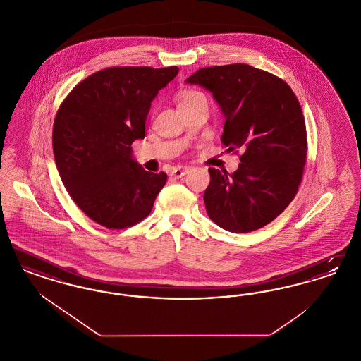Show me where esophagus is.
Listing matches in <instances>:
<instances>
[{"label":"esophagus","instance_id":"1","mask_svg":"<svg viewBox=\"0 0 361 361\" xmlns=\"http://www.w3.org/2000/svg\"><path fill=\"white\" fill-rule=\"evenodd\" d=\"M188 166H176V168H173L171 176H173L174 178H181L183 176H185L188 173Z\"/></svg>","mask_w":361,"mask_h":361}]
</instances>
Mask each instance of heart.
<instances>
[{"instance_id":"heart-1","label":"heart","mask_w":361,"mask_h":361,"mask_svg":"<svg viewBox=\"0 0 361 361\" xmlns=\"http://www.w3.org/2000/svg\"><path fill=\"white\" fill-rule=\"evenodd\" d=\"M200 96H203L200 92H196V90H185V92H183L181 93V96H180V103H187L189 100H192V99H196V97H200Z\"/></svg>"}]
</instances>
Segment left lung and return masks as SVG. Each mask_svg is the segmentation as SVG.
<instances>
[{
  "instance_id": "obj_1",
  "label": "left lung",
  "mask_w": 361,
  "mask_h": 361,
  "mask_svg": "<svg viewBox=\"0 0 361 361\" xmlns=\"http://www.w3.org/2000/svg\"><path fill=\"white\" fill-rule=\"evenodd\" d=\"M187 82L212 93L226 119L222 143L227 152H243L235 172L208 169V216L231 233L271 224L293 200L306 164V124L295 93L245 63L199 69Z\"/></svg>"
}]
</instances>
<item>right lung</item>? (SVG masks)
Returning a JSON list of instances; mask_svg holds the SVG:
<instances>
[{"label":"right lung","instance_id":"right-lung-1","mask_svg":"<svg viewBox=\"0 0 361 361\" xmlns=\"http://www.w3.org/2000/svg\"><path fill=\"white\" fill-rule=\"evenodd\" d=\"M178 68H108L74 86L52 128V150L70 197L106 228L143 221L166 183V173L146 172L133 158V142L158 90Z\"/></svg>","mask_w":361,"mask_h":361}]
</instances>
